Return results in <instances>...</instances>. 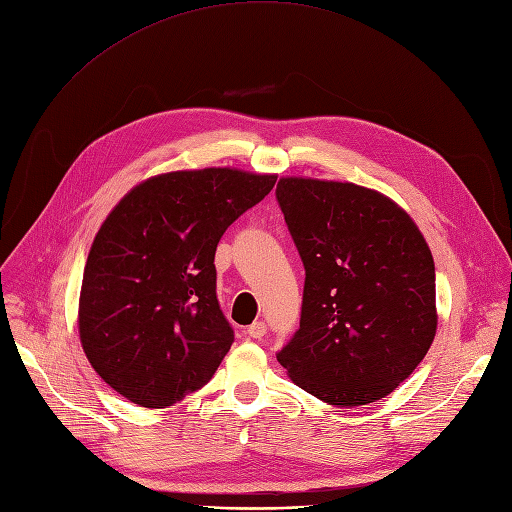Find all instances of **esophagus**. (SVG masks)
Returning a JSON list of instances; mask_svg holds the SVG:
<instances>
[{"mask_svg":"<svg viewBox=\"0 0 512 512\" xmlns=\"http://www.w3.org/2000/svg\"><path fill=\"white\" fill-rule=\"evenodd\" d=\"M248 335H250V337H254V339H260V337H264V335H266V325H264L262 321H256V323H252V325L248 327Z\"/></svg>","mask_w":512,"mask_h":512,"instance_id":"esophagus-1","label":"esophagus"}]
</instances>
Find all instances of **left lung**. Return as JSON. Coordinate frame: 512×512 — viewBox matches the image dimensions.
<instances>
[{
    "instance_id": "1",
    "label": "left lung",
    "mask_w": 512,
    "mask_h": 512,
    "mask_svg": "<svg viewBox=\"0 0 512 512\" xmlns=\"http://www.w3.org/2000/svg\"><path fill=\"white\" fill-rule=\"evenodd\" d=\"M277 200L306 269L300 329L277 360L327 404L385 398L437 331L423 233L392 198L348 181L281 177Z\"/></svg>"
}]
</instances>
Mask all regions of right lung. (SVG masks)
Listing matches in <instances>:
<instances>
[{
    "mask_svg": "<svg viewBox=\"0 0 512 512\" xmlns=\"http://www.w3.org/2000/svg\"><path fill=\"white\" fill-rule=\"evenodd\" d=\"M275 181L231 166L170 170L110 210L87 256L77 325L114 392L166 408L210 381L233 344L216 300L218 239Z\"/></svg>",
    "mask_w": 512,
    "mask_h": 512,
    "instance_id": "right-lung-1",
    "label": "right lung"
}]
</instances>
